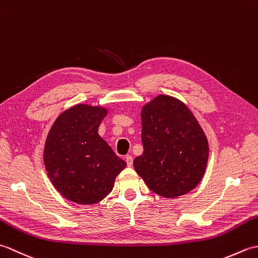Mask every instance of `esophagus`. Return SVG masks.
Masks as SVG:
<instances>
[{
    "label": "esophagus",
    "mask_w": 258,
    "mask_h": 258,
    "mask_svg": "<svg viewBox=\"0 0 258 258\" xmlns=\"http://www.w3.org/2000/svg\"><path fill=\"white\" fill-rule=\"evenodd\" d=\"M125 162L127 164V166H132L133 165V157L131 155H127L125 157Z\"/></svg>",
    "instance_id": "34e87169"
}]
</instances>
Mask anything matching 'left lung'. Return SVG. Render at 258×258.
Returning <instances> with one entry per match:
<instances>
[{"mask_svg":"<svg viewBox=\"0 0 258 258\" xmlns=\"http://www.w3.org/2000/svg\"><path fill=\"white\" fill-rule=\"evenodd\" d=\"M143 154L134 160L136 173L147 187L164 197L188 193L201 182L208 143L184 103L160 95L142 109Z\"/></svg>","mask_w":258,"mask_h":258,"instance_id":"obj_1","label":"left lung"}]
</instances>
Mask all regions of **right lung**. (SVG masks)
I'll use <instances>...</instances> for the list:
<instances>
[{
    "instance_id": "add662e5",
    "label": "right lung",
    "mask_w": 258,
    "mask_h": 258,
    "mask_svg": "<svg viewBox=\"0 0 258 258\" xmlns=\"http://www.w3.org/2000/svg\"><path fill=\"white\" fill-rule=\"evenodd\" d=\"M105 108L84 104L69 108L54 122L44 147V164L52 183L65 199L95 204L114 186L126 163L98 135Z\"/></svg>"
}]
</instances>
